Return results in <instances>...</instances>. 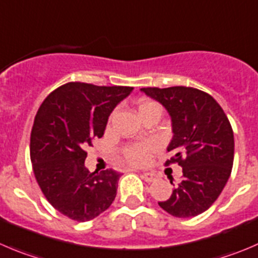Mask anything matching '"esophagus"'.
Masks as SVG:
<instances>
[{"label":"esophagus","mask_w":258,"mask_h":258,"mask_svg":"<svg viewBox=\"0 0 258 258\" xmlns=\"http://www.w3.org/2000/svg\"><path fill=\"white\" fill-rule=\"evenodd\" d=\"M141 176H142V179L147 182H152V181H155V179H156V175H155L154 172H142Z\"/></svg>","instance_id":"34e87169"}]
</instances>
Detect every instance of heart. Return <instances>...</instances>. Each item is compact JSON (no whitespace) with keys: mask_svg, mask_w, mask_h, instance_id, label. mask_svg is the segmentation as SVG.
<instances>
[{"mask_svg":"<svg viewBox=\"0 0 258 258\" xmlns=\"http://www.w3.org/2000/svg\"><path fill=\"white\" fill-rule=\"evenodd\" d=\"M160 108L159 104L156 102L152 101H144L140 103L139 106V113L140 116L146 112L152 111V109ZM157 150V145L151 141L145 142H136V144L127 145L122 149V157L124 161L131 166H145L149 164L150 159H151L152 154Z\"/></svg>","mask_w":258,"mask_h":258,"instance_id":"heart-1","label":"heart"}]
</instances>
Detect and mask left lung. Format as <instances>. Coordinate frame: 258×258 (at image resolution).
<instances>
[{
  "instance_id": "obj_1",
  "label": "left lung",
  "mask_w": 258,
  "mask_h": 258,
  "mask_svg": "<svg viewBox=\"0 0 258 258\" xmlns=\"http://www.w3.org/2000/svg\"><path fill=\"white\" fill-rule=\"evenodd\" d=\"M141 91L169 112L174 136L167 152L172 156L165 165L176 162L182 167V177L171 197L159 206L177 218L198 216L217 201L231 175L234 157L231 123L218 102L197 88L149 87Z\"/></svg>"
}]
</instances>
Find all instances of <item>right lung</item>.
I'll use <instances>...</instances> for the list:
<instances>
[{"label": "right lung", "mask_w": 258, "mask_h": 258, "mask_svg": "<svg viewBox=\"0 0 258 258\" xmlns=\"http://www.w3.org/2000/svg\"><path fill=\"white\" fill-rule=\"evenodd\" d=\"M132 87L71 82L45 98L34 119L30 157L42 194L56 211L77 222L96 218L116 198V170L91 172L86 149L101 139L114 107Z\"/></svg>", "instance_id": "add662e5"}]
</instances>
